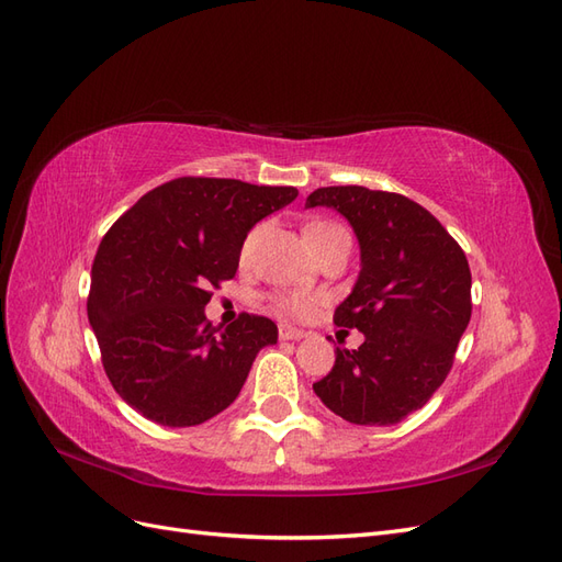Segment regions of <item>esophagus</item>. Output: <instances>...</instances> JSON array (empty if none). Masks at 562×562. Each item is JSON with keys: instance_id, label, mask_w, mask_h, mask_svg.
Segmentation results:
<instances>
[{"instance_id": "obj_1", "label": "esophagus", "mask_w": 562, "mask_h": 562, "mask_svg": "<svg viewBox=\"0 0 562 562\" xmlns=\"http://www.w3.org/2000/svg\"><path fill=\"white\" fill-rule=\"evenodd\" d=\"M308 331L303 329H296V327H290V325H282L280 327V339L282 341H299V339H306Z\"/></svg>"}]
</instances>
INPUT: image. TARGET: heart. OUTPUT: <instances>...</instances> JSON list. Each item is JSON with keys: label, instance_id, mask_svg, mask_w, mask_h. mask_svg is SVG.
<instances>
[{"label": "heart", "instance_id": "heart-1", "mask_svg": "<svg viewBox=\"0 0 562 562\" xmlns=\"http://www.w3.org/2000/svg\"><path fill=\"white\" fill-rule=\"evenodd\" d=\"M334 228H339V226H334V223H311V226L306 228V239L311 243L313 237L323 235V233H329V231H334ZM251 243H254V235L247 239L245 254L249 251ZM313 303H315V301H313L311 296H303V294H280V296L276 299L278 311H280L282 315H286V317H306V315H311Z\"/></svg>", "mask_w": 562, "mask_h": 562}]
</instances>
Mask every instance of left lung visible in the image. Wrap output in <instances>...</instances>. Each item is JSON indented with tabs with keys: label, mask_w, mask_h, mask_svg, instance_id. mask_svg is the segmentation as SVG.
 <instances>
[{
	"label": "left lung",
	"mask_w": 562,
	"mask_h": 562,
	"mask_svg": "<svg viewBox=\"0 0 562 562\" xmlns=\"http://www.w3.org/2000/svg\"><path fill=\"white\" fill-rule=\"evenodd\" d=\"M306 206H329L360 245V276L334 323L364 334L360 348L336 346L315 395L358 426H393L422 409L450 372L471 319L467 254L440 221L397 192L331 186Z\"/></svg>",
	"instance_id": "left-lung-1"
}]
</instances>
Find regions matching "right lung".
<instances>
[{
  "mask_svg": "<svg viewBox=\"0 0 562 562\" xmlns=\"http://www.w3.org/2000/svg\"><path fill=\"white\" fill-rule=\"evenodd\" d=\"M292 186L173 179L115 221L95 251L89 325L105 374L146 419L186 428L226 409L278 325L243 313L221 334L210 286L235 278L249 231L294 202Z\"/></svg>",
  "mask_w": 562,
  "mask_h": 562,
  "instance_id": "right-lung-1",
  "label": "right lung"
}]
</instances>
